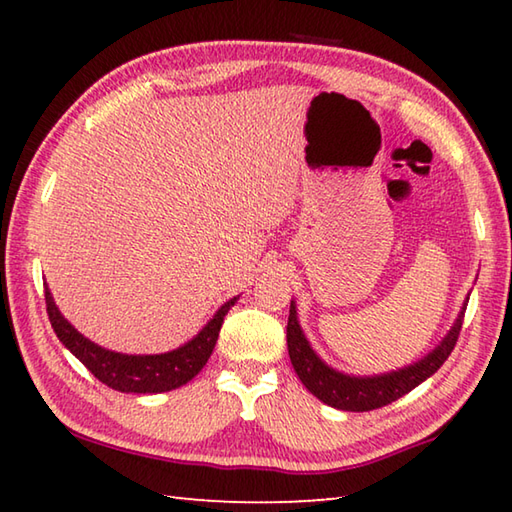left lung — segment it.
Instances as JSON below:
<instances>
[{"label": "left lung", "instance_id": "1", "mask_svg": "<svg viewBox=\"0 0 512 512\" xmlns=\"http://www.w3.org/2000/svg\"><path fill=\"white\" fill-rule=\"evenodd\" d=\"M466 303H469V297H466L458 319L451 325L447 336H444L427 356H422L420 361L407 367H400L396 372L354 376L330 367L312 350L310 341L306 339V334H303L299 325L297 303L290 301V317L286 328L290 363L295 367L299 380L306 385L310 394L317 396L325 405L341 411H372L378 407H385L389 402L409 394L411 389H416L429 376L436 374L442 363L447 361L462 330Z\"/></svg>", "mask_w": 512, "mask_h": 512}]
</instances>
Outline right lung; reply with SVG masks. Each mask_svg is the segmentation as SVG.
Here are the masks:
<instances>
[{
	"label": "right lung",
	"mask_w": 512,
	"mask_h": 512,
	"mask_svg": "<svg viewBox=\"0 0 512 512\" xmlns=\"http://www.w3.org/2000/svg\"><path fill=\"white\" fill-rule=\"evenodd\" d=\"M46 286V310L52 323L54 334L90 372L116 391L123 394H162V391L178 389L187 385L191 378L200 374V369L209 361L224 317L231 310L239 295L222 303L213 319L193 336L191 341L176 347L165 354H123L114 350H105L99 343L83 336L74 325L63 317L52 292Z\"/></svg>",
	"instance_id": "right-lung-1"
}]
</instances>
